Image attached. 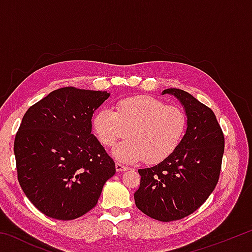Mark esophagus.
I'll list each match as a JSON object with an SVG mask.
<instances>
[{"mask_svg": "<svg viewBox=\"0 0 252 252\" xmlns=\"http://www.w3.org/2000/svg\"><path fill=\"white\" fill-rule=\"evenodd\" d=\"M116 169H117L118 172H123V171H126V170L129 169V168L126 167V165L121 164V163H119V162H117V163H116Z\"/></svg>", "mask_w": 252, "mask_h": 252, "instance_id": "34e87169", "label": "esophagus"}]
</instances>
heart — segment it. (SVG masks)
Wrapping results in <instances>:
<instances>
[{
	"label": "heart",
	"instance_id": "obj_1",
	"mask_svg": "<svg viewBox=\"0 0 252 252\" xmlns=\"http://www.w3.org/2000/svg\"><path fill=\"white\" fill-rule=\"evenodd\" d=\"M93 129L105 147L130 139L114 149L118 160L134 163L144 160L155 164L177 150L185 136L188 120L181 108L167 105L149 95L125 97L116 103V111L101 108L92 119Z\"/></svg>",
	"mask_w": 252,
	"mask_h": 252
}]
</instances>
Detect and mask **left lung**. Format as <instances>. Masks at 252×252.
Masks as SVG:
<instances>
[{
  "label": "left lung",
  "instance_id": "8db88e82",
  "mask_svg": "<svg viewBox=\"0 0 252 252\" xmlns=\"http://www.w3.org/2000/svg\"><path fill=\"white\" fill-rule=\"evenodd\" d=\"M186 110L188 126L177 150L155 167L139 169L135 206L163 222L180 220L206 201L218 183L224 136L213 111L180 89H167Z\"/></svg>",
  "mask_w": 252,
  "mask_h": 252
}]
</instances>
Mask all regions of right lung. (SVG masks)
<instances>
[{"instance_id": "add662e5", "label": "right lung", "mask_w": 252, "mask_h": 252, "mask_svg": "<svg viewBox=\"0 0 252 252\" xmlns=\"http://www.w3.org/2000/svg\"><path fill=\"white\" fill-rule=\"evenodd\" d=\"M106 91L54 90L30 106L14 140L20 186L50 218L73 220L97 203L116 164L91 133Z\"/></svg>"}]
</instances>
